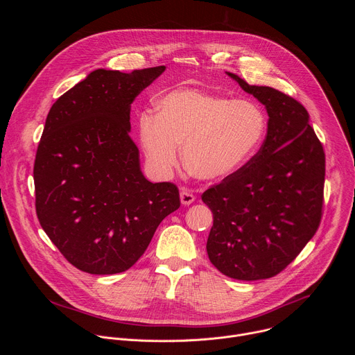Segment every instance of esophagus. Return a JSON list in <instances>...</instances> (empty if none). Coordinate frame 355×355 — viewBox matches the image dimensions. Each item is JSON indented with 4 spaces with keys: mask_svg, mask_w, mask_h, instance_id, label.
I'll return each mask as SVG.
<instances>
[{
    "mask_svg": "<svg viewBox=\"0 0 355 355\" xmlns=\"http://www.w3.org/2000/svg\"><path fill=\"white\" fill-rule=\"evenodd\" d=\"M180 198H181V204L182 205H191L192 202L195 200V195L191 191H188V189H182L181 193H180Z\"/></svg>",
    "mask_w": 355,
    "mask_h": 355,
    "instance_id": "1",
    "label": "esophagus"
}]
</instances>
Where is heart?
<instances>
[{
    "label": "heart",
    "mask_w": 355,
    "mask_h": 355,
    "mask_svg": "<svg viewBox=\"0 0 355 355\" xmlns=\"http://www.w3.org/2000/svg\"><path fill=\"white\" fill-rule=\"evenodd\" d=\"M155 115L139 118V139L156 171L177 163L182 143L184 168L196 180L219 181L241 170L259 150L266 115L248 99L200 88H175L153 104Z\"/></svg>",
    "instance_id": "obj_1"
}]
</instances>
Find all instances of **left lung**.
Here are the masks:
<instances>
[{
    "mask_svg": "<svg viewBox=\"0 0 355 355\" xmlns=\"http://www.w3.org/2000/svg\"><path fill=\"white\" fill-rule=\"evenodd\" d=\"M268 112L266 140L236 174L209 187L211 263L226 277L257 281L285 270L319 229L326 157L300 103L275 88L227 73Z\"/></svg>",
    "mask_w": 355,
    "mask_h": 355,
    "instance_id": "1",
    "label": "left lung"
}]
</instances>
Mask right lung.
Here are the masks:
<instances>
[{
  "instance_id": "right-lung-1",
  "label": "right lung",
  "mask_w": 355,
  "mask_h": 355,
  "mask_svg": "<svg viewBox=\"0 0 355 355\" xmlns=\"http://www.w3.org/2000/svg\"><path fill=\"white\" fill-rule=\"evenodd\" d=\"M164 70L98 69L47 114L33 166L36 215L80 271L129 270L181 205L175 184L144 178L129 136L130 104Z\"/></svg>"
}]
</instances>
